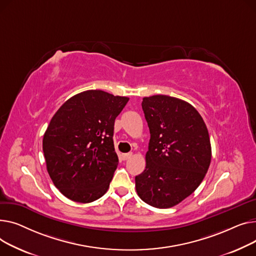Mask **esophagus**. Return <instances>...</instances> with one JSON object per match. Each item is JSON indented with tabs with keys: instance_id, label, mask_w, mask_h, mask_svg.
<instances>
[{
	"instance_id": "1",
	"label": "esophagus",
	"mask_w": 256,
	"mask_h": 256,
	"mask_svg": "<svg viewBox=\"0 0 256 256\" xmlns=\"http://www.w3.org/2000/svg\"><path fill=\"white\" fill-rule=\"evenodd\" d=\"M132 156V153H126V154H122V159L123 160H127Z\"/></svg>"
}]
</instances>
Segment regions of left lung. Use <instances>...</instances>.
<instances>
[{
  "instance_id": "8db88e82",
  "label": "left lung",
  "mask_w": 256,
  "mask_h": 256,
  "mask_svg": "<svg viewBox=\"0 0 256 256\" xmlns=\"http://www.w3.org/2000/svg\"><path fill=\"white\" fill-rule=\"evenodd\" d=\"M142 106L151 138L135 187L148 204L172 208L202 182L212 158L208 132L198 112L184 100L154 95L144 97Z\"/></svg>"
}]
</instances>
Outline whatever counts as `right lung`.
<instances>
[{"label": "right lung", "instance_id": "right-lung-1", "mask_svg": "<svg viewBox=\"0 0 256 256\" xmlns=\"http://www.w3.org/2000/svg\"><path fill=\"white\" fill-rule=\"evenodd\" d=\"M128 100L88 90L68 99L50 120L43 153L52 183L67 198L88 204L106 193L118 164L114 120Z\"/></svg>", "mask_w": 256, "mask_h": 256}]
</instances>
